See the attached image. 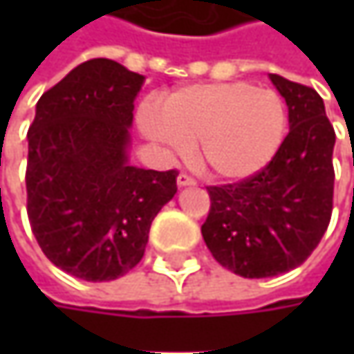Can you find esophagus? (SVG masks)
<instances>
[{
    "label": "esophagus",
    "instance_id": "1",
    "mask_svg": "<svg viewBox=\"0 0 354 354\" xmlns=\"http://www.w3.org/2000/svg\"><path fill=\"white\" fill-rule=\"evenodd\" d=\"M177 185L179 187H193V185H197V181L191 175H187V173H179L177 175Z\"/></svg>",
    "mask_w": 354,
    "mask_h": 354
}]
</instances>
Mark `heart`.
<instances>
[{"label": "heart", "instance_id": "heart-1", "mask_svg": "<svg viewBox=\"0 0 354 354\" xmlns=\"http://www.w3.org/2000/svg\"><path fill=\"white\" fill-rule=\"evenodd\" d=\"M142 131L167 153L185 157L198 143V161L211 175L240 181L262 171L288 133V104L252 82L187 86L163 100V112L142 106Z\"/></svg>", "mask_w": 354, "mask_h": 354}]
</instances>
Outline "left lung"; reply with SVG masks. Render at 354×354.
I'll list each match as a JSON object with an SVG mask.
<instances>
[{"mask_svg": "<svg viewBox=\"0 0 354 354\" xmlns=\"http://www.w3.org/2000/svg\"><path fill=\"white\" fill-rule=\"evenodd\" d=\"M290 110V131L256 175L207 187L211 209L201 226L214 260L242 278H270L301 266L333 212L335 129L321 96L270 75Z\"/></svg>", "mask_w": 354, "mask_h": 354, "instance_id": "obj_1", "label": "left lung"}]
</instances>
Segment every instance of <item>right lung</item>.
Here are the masks:
<instances>
[{
  "mask_svg": "<svg viewBox=\"0 0 354 354\" xmlns=\"http://www.w3.org/2000/svg\"><path fill=\"white\" fill-rule=\"evenodd\" d=\"M143 76L92 59L48 88L29 126L27 216L62 272L108 281L143 258L151 221L177 193L179 171L128 165V128Z\"/></svg>",
  "mask_w": 354,
  "mask_h": 354,
  "instance_id": "obj_1",
  "label": "right lung"
}]
</instances>
